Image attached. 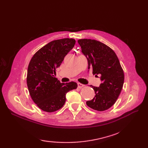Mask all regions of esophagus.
I'll return each mask as SVG.
<instances>
[{
  "mask_svg": "<svg viewBox=\"0 0 148 148\" xmlns=\"http://www.w3.org/2000/svg\"><path fill=\"white\" fill-rule=\"evenodd\" d=\"M84 86V84H82V83H78V88H83Z\"/></svg>",
  "mask_w": 148,
  "mask_h": 148,
  "instance_id": "34e87169",
  "label": "esophagus"
}]
</instances>
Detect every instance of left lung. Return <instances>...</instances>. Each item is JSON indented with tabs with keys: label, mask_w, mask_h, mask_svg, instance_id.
Segmentation results:
<instances>
[{
	"label": "left lung",
	"mask_w": 148,
	"mask_h": 148,
	"mask_svg": "<svg viewBox=\"0 0 148 148\" xmlns=\"http://www.w3.org/2000/svg\"><path fill=\"white\" fill-rule=\"evenodd\" d=\"M78 42L88 59V69L96 77L99 75L102 82L99 87L91 85L95 96L86 104L97 111L107 110L115 104L123 88L124 73L119 60L112 49L104 43L90 39Z\"/></svg>",
	"instance_id": "8db88e82"
}]
</instances>
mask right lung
<instances>
[{"instance_id":"add662e5","label":"right lung","mask_w":148,"mask_h":148,"mask_svg":"<svg viewBox=\"0 0 148 148\" xmlns=\"http://www.w3.org/2000/svg\"><path fill=\"white\" fill-rule=\"evenodd\" d=\"M74 39L64 38L49 42L31 58L26 82L29 95L39 109L53 112L65 104L66 94L77 88V83H62L54 77L64 57L75 44Z\"/></svg>"}]
</instances>
